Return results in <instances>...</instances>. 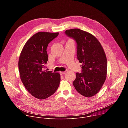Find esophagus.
<instances>
[{
    "label": "esophagus",
    "instance_id": "obj_1",
    "mask_svg": "<svg viewBox=\"0 0 128 128\" xmlns=\"http://www.w3.org/2000/svg\"><path fill=\"white\" fill-rule=\"evenodd\" d=\"M65 73H66L65 72H60V74L61 75H64Z\"/></svg>",
    "mask_w": 128,
    "mask_h": 128
}]
</instances>
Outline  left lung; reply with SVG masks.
<instances>
[{"mask_svg": "<svg viewBox=\"0 0 128 128\" xmlns=\"http://www.w3.org/2000/svg\"><path fill=\"white\" fill-rule=\"evenodd\" d=\"M64 33L76 41L77 59L82 64L81 72L76 73L73 86L82 96L91 97L100 90L106 79L107 60L104 49L89 32L73 28Z\"/></svg>", "mask_w": 128, "mask_h": 128, "instance_id": "left-lung-1", "label": "left lung"}]
</instances>
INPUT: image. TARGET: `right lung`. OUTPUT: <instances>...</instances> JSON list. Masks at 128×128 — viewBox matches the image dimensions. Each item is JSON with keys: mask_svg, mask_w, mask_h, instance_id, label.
<instances>
[{"mask_svg": "<svg viewBox=\"0 0 128 128\" xmlns=\"http://www.w3.org/2000/svg\"><path fill=\"white\" fill-rule=\"evenodd\" d=\"M58 32H39L24 45L18 60L20 79L26 89L38 99H45L58 88L60 81L58 73L44 70L47 64V48Z\"/></svg>", "mask_w": 128, "mask_h": 128, "instance_id": "1", "label": "right lung"}]
</instances>
